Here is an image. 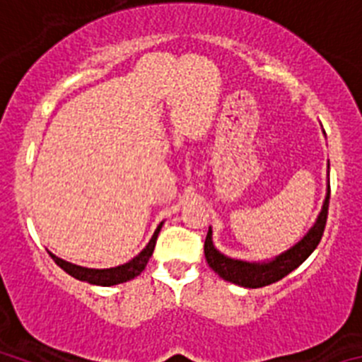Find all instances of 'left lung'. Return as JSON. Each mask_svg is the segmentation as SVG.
Masks as SVG:
<instances>
[{"label":"left lung","instance_id":"8db88e82","mask_svg":"<svg viewBox=\"0 0 362 362\" xmlns=\"http://www.w3.org/2000/svg\"><path fill=\"white\" fill-rule=\"evenodd\" d=\"M328 203H330V185H328V194L322 203V210L317 216V221L313 223L305 238L297 245H293L290 250L276 255L267 263H246L241 259L226 257L221 254L212 243V228H209L206 239H204V257L209 267L216 272L217 276L233 284L245 286V288H261L267 284L276 283L288 276L290 272L296 270L299 264H303L308 259V255L317 248L319 241L322 238L326 226V217H328Z\"/></svg>","mask_w":362,"mask_h":362}]
</instances>
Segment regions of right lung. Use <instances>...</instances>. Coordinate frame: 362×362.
<instances>
[{"mask_svg": "<svg viewBox=\"0 0 362 362\" xmlns=\"http://www.w3.org/2000/svg\"><path fill=\"white\" fill-rule=\"evenodd\" d=\"M161 226L163 223L156 228L152 239H150L148 245L143 248L141 254H137L132 261H129V263L119 264V267H114V268H103V270H98V268L78 267V264H72L69 263V261H63V259H59L57 255H54L52 252H49V254L50 257L54 259V263H56L57 267L63 268L69 276L76 277V279L85 281V283H90V284H98V286H114V284H121L134 279V277H137L143 270H145L148 259L152 257L153 246H156V241H158V233L159 230H161Z\"/></svg>", "mask_w": 362, "mask_h": 362, "instance_id": "add662e5", "label": "right lung"}]
</instances>
